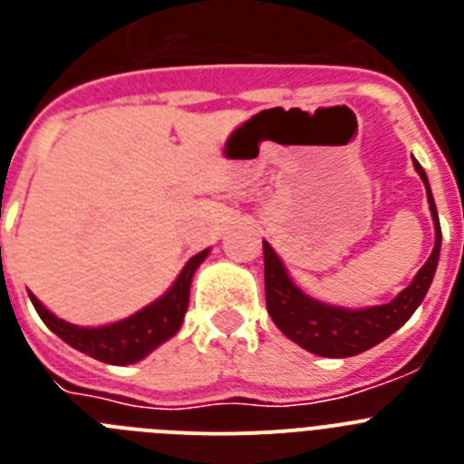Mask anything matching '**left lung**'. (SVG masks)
<instances>
[{
	"mask_svg": "<svg viewBox=\"0 0 464 464\" xmlns=\"http://www.w3.org/2000/svg\"><path fill=\"white\" fill-rule=\"evenodd\" d=\"M413 167L428 192V204L434 220V248L428 262L418 269L413 281L388 304L346 309V306H332L309 297L295 285L272 246L262 241L265 297H267L269 315L285 337L306 348L309 353L323 355V358H351V355L362 353L400 330L428 295L430 283L437 272V262H440L441 227L425 169L416 160H413Z\"/></svg>",
	"mask_w": 464,
	"mask_h": 464,
	"instance_id": "1",
	"label": "left lung"
}]
</instances>
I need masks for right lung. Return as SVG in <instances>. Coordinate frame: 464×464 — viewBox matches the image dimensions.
<instances>
[{"instance_id":"obj_1","label":"right lung","mask_w":464,"mask_h":464,"mask_svg":"<svg viewBox=\"0 0 464 464\" xmlns=\"http://www.w3.org/2000/svg\"><path fill=\"white\" fill-rule=\"evenodd\" d=\"M207 256L208 248L192 256L186 262V267L181 269L179 278L171 283V288L162 297L155 299L153 304L143 306L141 311L132 314L125 321L111 323V325H72V323L63 321L55 314H51L32 293L30 299L32 304H34L36 314L41 315V321L46 323L57 337L67 342L72 348L90 355V358L100 360V362L132 364L146 358L150 351H155L160 343H165L167 339H171L179 332V327L183 323V315L188 311V302H190L192 276H195L197 267L202 265Z\"/></svg>"}]
</instances>
